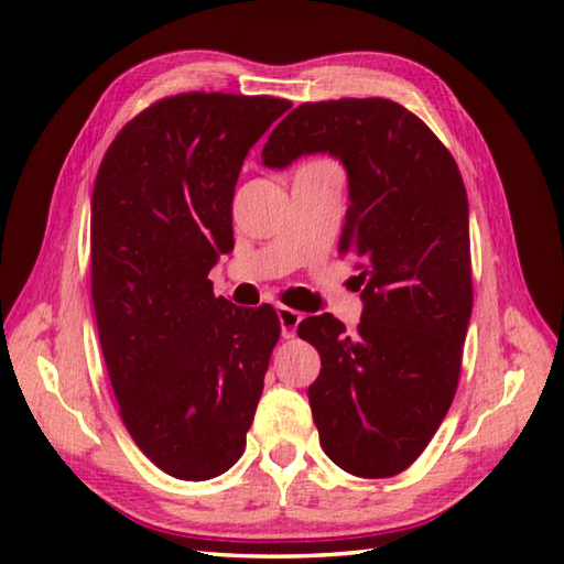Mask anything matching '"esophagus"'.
<instances>
[{"label":"esophagus","instance_id":"34e87169","mask_svg":"<svg viewBox=\"0 0 564 564\" xmlns=\"http://www.w3.org/2000/svg\"><path fill=\"white\" fill-rule=\"evenodd\" d=\"M275 315H279V322H281V334H283V339H291V337H295V329H297V325H301V319H303V315L297 313V310H291V307H279L275 310Z\"/></svg>","mask_w":564,"mask_h":564}]
</instances>
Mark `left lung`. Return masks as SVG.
<instances>
[{"instance_id":"8db88e82","label":"left lung","mask_w":564,"mask_h":564,"mask_svg":"<svg viewBox=\"0 0 564 564\" xmlns=\"http://www.w3.org/2000/svg\"><path fill=\"white\" fill-rule=\"evenodd\" d=\"M329 154L349 178L339 254L358 271L354 332L325 313L297 325L322 358L307 388L319 443L356 477L406 470L458 388L473 315L470 223L458 164L390 99L303 104L273 128L261 164Z\"/></svg>"}]
</instances>
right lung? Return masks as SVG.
<instances>
[{"mask_svg":"<svg viewBox=\"0 0 564 564\" xmlns=\"http://www.w3.org/2000/svg\"><path fill=\"white\" fill-rule=\"evenodd\" d=\"M291 101L191 91L135 116L91 194V301L123 424L178 480L239 460L281 325L213 295L247 152Z\"/></svg>","mask_w":564,"mask_h":564,"instance_id":"obj_1","label":"right lung"}]
</instances>
